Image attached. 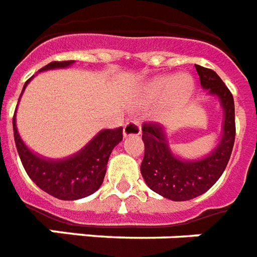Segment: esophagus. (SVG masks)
I'll return each mask as SVG.
<instances>
[{
    "mask_svg": "<svg viewBox=\"0 0 257 257\" xmlns=\"http://www.w3.org/2000/svg\"><path fill=\"white\" fill-rule=\"evenodd\" d=\"M141 134V126H139L138 122H134V120H130L127 122L123 127V137H138Z\"/></svg>",
    "mask_w": 257,
    "mask_h": 257,
    "instance_id": "obj_1",
    "label": "esophagus"
}]
</instances>
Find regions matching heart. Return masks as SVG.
I'll return each instance as SVG.
<instances>
[{
    "label": "heart",
    "instance_id": "1",
    "mask_svg": "<svg viewBox=\"0 0 257 257\" xmlns=\"http://www.w3.org/2000/svg\"><path fill=\"white\" fill-rule=\"evenodd\" d=\"M194 93V82L187 75H163L149 81L142 89V95L147 100L167 99V107L164 110L166 115L172 108L186 103Z\"/></svg>",
    "mask_w": 257,
    "mask_h": 257
}]
</instances>
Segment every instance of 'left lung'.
I'll return each instance as SVG.
<instances>
[{
	"instance_id": "left-lung-1",
	"label": "left lung",
	"mask_w": 257,
	"mask_h": 257,
	"mask_svg": "<svg viewBox=\"0 0 257 257\" xmlns=\"http://www.w3.org/2000/svg\"><path fill=\"white\" fill-rule=\"evenodd\" d=\"M200 85L215 96L223 110L220 141L212 151L198 159H184L174 154L167 130L159 123L142 127L145 157L141 172L146 184L157 194L174 202L200 196L216 183L228 164L235 143V103L224 82L211 69L195 65Z\"/></svg>"
}]
</instances>
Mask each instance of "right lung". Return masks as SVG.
<instances>
[{
    "label": "right lung",
    "instance_id": "add662e5",
    "mask_svg": "<svg viewBox=\"0 0 257 257\" xmlns=\"http://www.w3.org/2000/svg\"><path fill=\"white\" fill-rule=\"evenodd\" d=\"M73 63L74 61L50 62L42 67L40 73L54 70V69H66L70 67ZM33 78L34 77L28 79L24 85L20 99ZM16 115H17V108L13 116V131L18 155L29 178L41 190L61 200H78L94 194L102 186L110 154L123 138L122 127L115 130H107V128L100 130L83 149L70 157L51 159L33 153L25 145L21 135L18 133Z\"/></svg>",
    "mask_w": 257,
    "mask_h": 257
}]
</instances>
